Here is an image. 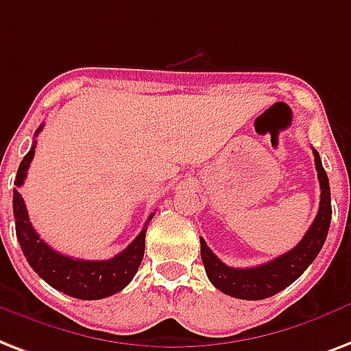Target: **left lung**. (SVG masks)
Returning <instances> with one entry per match:
<instances>
[{"mask_svg": "<svg viewBox=\"0 0 351 351\" xmlns=\"http://www.w3.org/2000/svg\"><path fill=\"white\" fill-rule=\"evenodd\" d=\"M313 154H315V167L320 182V206H318L317 217L304 235V239L293 250L278 256L269 263L248 267V269H235L224 265L200 237V256H202L206 274L219 291L241 300H263L296 282L315 261L318 252L322 250L330 230L331 193L330 180L320 162V154L315 149Z\"/></svg>", "mask_w": 351, "mask_h": 351, "instance_id": "obj_1", "label": "left lung"}]
</instances>
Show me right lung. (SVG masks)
<instances>
[{
	"mask_svg": "<svg viewBox=\"0 0 351 351\" xmlns=\"http://www.w3.org/2000/svg\"><path fill=\"white\" fill-rule=\"evenodd\" d=\"M40 130H42V125L36 128L34 136H38ZM34 147H36V141L18 167L14 180V197H12L16 237H18L27 263L31 265L33 271L49 283L51 287H55L68 296L79 298V300H101V298L119 293L121 289H125L132 282V278L140 269L143 252H145L147 224L154 217V213H151V217L147 219L145 226L138 234V237L123 252H119L112 259L86 261V259H75L58 254L47 243L40 239V235L36 234V230L29 221L25 202L18 191V187L25 182L27 169L33 162Z\"/></svg>",
	"mask_w": 351,
	"mask_h": 351,
	"instance_id": "1",
	"label": "right lung"
}]
</instances>
